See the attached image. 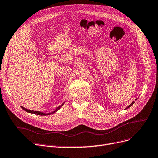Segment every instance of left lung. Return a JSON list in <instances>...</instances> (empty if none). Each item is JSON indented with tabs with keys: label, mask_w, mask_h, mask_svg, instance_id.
Masks as SVG:
<instances>
[{
	"label": "left lung",
	"mask_w": 158,
	"mask_h": 158,
	"mask_svg": "<svg viewBox=\"0 0 158 158\" xmlns=\"http://www.w3.org/2000/svg\"><path fill=\"white\" fill-rule=\"evenodd\" d=\"M134 103H135V102H132V103H131V104H130V105H129V106H128V107H126V108H125V109H128V108H129V107H131V106H132V105H133V104H134Z\"/></svg>",
	"instance_id": "8db88e82"
}]
</instances>
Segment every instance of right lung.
Listing matches in <instances>:
<instances>
[{"mask_svg":"<svg viewBox=\"0 0 158 158\" xmlns=\"http://www.w3.org/2000/svg\"><path fill=\"white\" fill-rule=\"evenodd\" d=\"M65 102H64L63 104L61 105V106H59L58 107H56V109H55V110L54 111H52V112H51V113H43V112H40V111H33V110H30V109H26L25 107H22V106H21V107L24 110V111H26V112H27V113H33V114H37V115H44V116H46V115H49V114H52V113H55V112H56L57 111H58V110L63 106L64 105V103Z\"/></svg>","mask_w":158,"mask_h":158,"instance_id":"add662e5","label":"right lung"}]
</instances>
